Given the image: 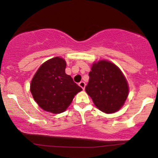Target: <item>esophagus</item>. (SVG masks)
I'll return each instance as SVG.
<instances>
[{"mask_svg": "<svg viewBox=\"0 0 158 158\" xmlns=\"http://www.w3.org/2000/svg\"><path fill=\"white\" fill-rule=\"evenodd\" d=\"M78 85L81 87V88L83 89H84L85 86H86V83L83 82V81H81V82L78 83Z\"/></svg>", "mask_w": 158, "mask_h": 158, "instance_id": "34e87169", "label": "esophagus"}]
</instances>
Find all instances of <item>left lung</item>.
Segmentation results:
<instances>
[{"label": "left lung", "mask_w": 158, "mask_h": 158, "mask_svg": "<svg viewBox=\"0 0 158 158\" xmlns=\"http://www.w3.org/2000/svg\"><path fill=\"white\" fill-rule=\"evenodd\" d=\"M85 88L96 107L106 114L118 112L129 94L125 76L115 64L106 60L94 62Z\"/></svg>", "instance_id": "1"}]
</instances>
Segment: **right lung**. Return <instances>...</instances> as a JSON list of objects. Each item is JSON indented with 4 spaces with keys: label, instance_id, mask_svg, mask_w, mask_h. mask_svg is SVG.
<instances>
[{
    "label": "right lung",
    "instance_id": "add662e5",
    "mask_svg": "<svg viewBox=\"0 0 158 158\" xmlns=\"http://www.w3.org/2000/svg\"><path fill=\"white\" fill-rule=\"evenodd\" d=\"M66 63L55 57L39 67L31 81L30 91L40 108L53 114L65 112L82 89L66 75Z\"/></svg>",
    "mask_w": 158,
    "mask_h": 158
}]
</instances>
